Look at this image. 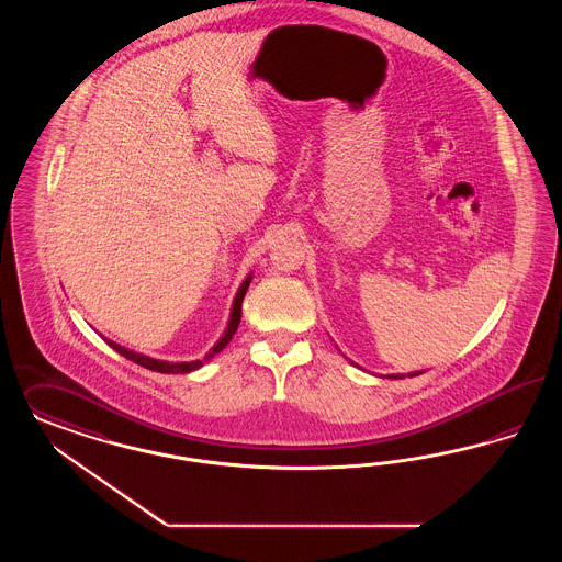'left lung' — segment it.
<instances>
[{
    "mask_svg": "<svg viewBox=\"0 0 562 562\" xmlns=\"http://www.w3.org/2000/svg\"><path fill=\"white\" fill-rule=\"evenodd\" d=\"M409 376H416V374H409ZM391 379H400V376H391Z\"/></svg>",
    "mask_w": 562,
    "mask_h": 562,
    "instance_id": "1",
    "label": "left lung"
}]
</instances>
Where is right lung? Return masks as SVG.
<instances>
[{
  "mask_svg": "<svg viewBox=\"0 0 562 562\" xmlns=\"http://www.w3.org/2000/svg\"><path fill=\"white\" fill-rule=\"evenodd\" d=\"M248 284H250V278H247V280L243 282L240 291H238L236 299H234L232 315H229V324H227V330H225L224 337L220 338V342L213 347V351H211L204 360H209L213 353H220V351L224 349L225 345L232 340L234 333L238 330L240 315H243V299H245V294H247ZM106 342L113 347L116 353H121L123 358L134 361L137 366H142V368H148V370H153V372H160V374H186V372H192V370H196V368H201L202 366L201 360L181 361V363H169V361L153 360V358H146V356H142V353L130 351V349H125V347L116 345L113 340H106Z\"/></svg>",
  "mask_w": 562,
  "mask_h": 562,
  "instance_id": "right-lung-1",
  "label": "right lung"
}]
</instances>
